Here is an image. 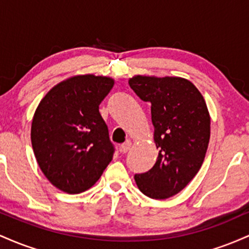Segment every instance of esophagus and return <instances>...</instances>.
<instances>
[{
  "mask_svg": "<svg viewBox=\"0 0 249 249\" xmlns=\"http://www.w3.org/2000/svg\"><path fill=\"white\" fill-rule=\"evenodd\" d=\"M131 146H132V142H131V141H126L124 142V144H122L121 146V150L123 153H126L128 150H130Z\"/></svg>",
  "mask_w": 249,
  "mask_h": 249,
  "instance_id": "34e87169",
  "label": "esophagus"
}]
</instances>
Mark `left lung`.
Returning <instances> with one entry per match:
<instances>
[{
	"mask_svg": "<svg viewBox=\"0 0 249 249\" xmlns=\"http://www.w3.org/2000/svg\"><path fill=\"white\" fill-rule=\"evenodd\" d=\"M128 84L151 103L153 139L159 151L148 172L136 174L142 193L164 200L178 194L199 172L210 142L211 117L204 97L182 77L134 75Z\"/></svg>",
	"mask_w": 249,
	"mask_h": 249,
	"instance_id": "8db88e82",
	"label": "left lung"
}]
</instances>
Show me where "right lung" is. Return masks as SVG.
<instances>
[{"label":"right lung","instance_id":"1","mask_svg":"<svg viewBox=\"0 0 249 249\" xmlns=\"http://www.w3.org/2000/svg\"><path fill=\"white\" fill-rule=\"evenodd\" d=\"M113 85L107 76H71L51 88L34 113L30 136L37 164L63 192L91 188L112 160L99 104Z\"/></svg>","mask_w":249,"mask_h":249}]
</instances>
